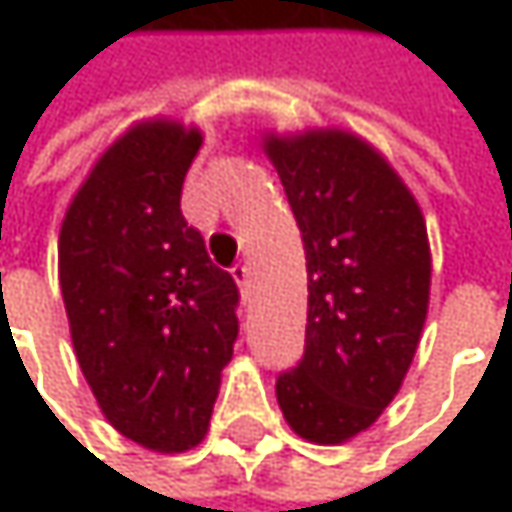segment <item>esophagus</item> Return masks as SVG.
<instances>
[{"instance_id":"esophagus-1","label":"esophagus","mask_w":512,"mask_h":512,"mask_svg":"<svg viewBox=\"0 0 512 512\" xmlns=\"http://www.w3.org/2000/svg\"><path fill=\"white\" fill-rule=\"evenodd\" d=\"M231 275H234V281H237L240 293H243V296H249V287H252V272H249V266H246V263H237V266L231 269Z\"/></svg>"}]
</instances>
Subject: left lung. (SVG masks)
Segmentation results:
<instances>
[{
	"label": "left lung",
	"mask_w": 512,
	"mask_h": 512,
	"mask_svg": "<svg viewBox=\"0 0 512 512\" xmlns=\"http://www.w3.org/2000/svg\"><path fill=\"white\" fill-rule=\"evenodd\" d=\"M308 266L305 356L275 397L290 430L344 445L376 424L415 358L433 257L424 213L370 142L350 130L263 133Z\"/></svg>",
	"instance_id": "left-lung-1"
}]
</instances>
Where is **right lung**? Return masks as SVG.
<instances>
[{
	"mask_svg": "<svg viewBox=\"0 0 512 512\" xmlns=\"http://www.w3.org/2000/svg\"><path fill=\"white\" fill-rule=\"evenodd\" d=\"M204 142L171 118L136 121L67 204L58 284L70 341L106 421L156 454L207 436L237 341V284L180 213Z\"/></svg>",
	"mask_w": 512,
	"mask_h": 512,
	"instance_id": "1",
	"label": "right lung"
}]
</instances>
